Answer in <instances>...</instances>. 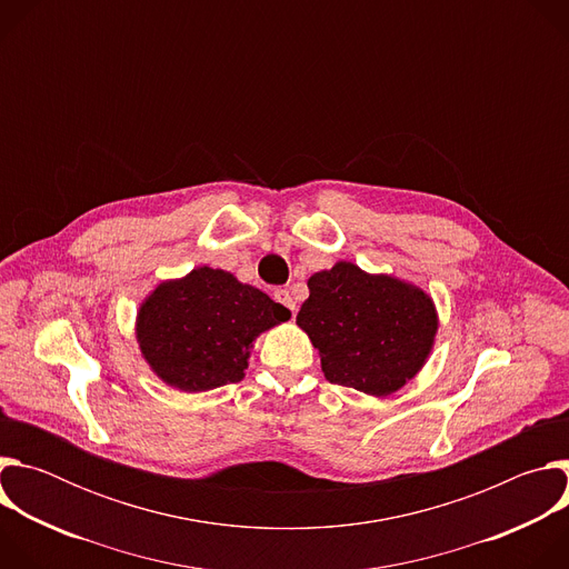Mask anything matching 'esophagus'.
<instances>
[{"label": "esophagus", "instance_id": "esophagus-1", "mask_svg": "<svg viewBox=\"0 0 569 569\" xmlns=\"http://www.w3.org/2000/svg\"><path fill=\"white\" fill-rule=\"evenodd\" d=\"M274 299H277L281 306H286L288 310H292V315L297 312V303H295L292 295H290L286 288H277V290H274Z\"/></svg>", "mask_w": 569, "mask_h": 569}]
</instances>
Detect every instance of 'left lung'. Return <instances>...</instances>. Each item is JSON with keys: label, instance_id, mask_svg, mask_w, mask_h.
Returning a JSON list of instances; mask_svg holds the SVG:
<instances>
[{"label": "left lung", "instance_id": "8db88e82", "mask_svg": "<svg viewBox=\"0 0 569 569\" xmlns=\"http://www.w3.org/2000/svg\"><path fill=\"white\" fill-rule=\"evenodd\" d=\"M308 290L297 327L317 349L327 380L382 398L428 362L439 312L423 288L338 261L315 272Z\"/></svg>", "mask_w": 569, "mask_h": 569}]
</instances>
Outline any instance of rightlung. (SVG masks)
I'll return each mask as SVG.
<instances>
[{
	"label": "right lung",
	"instance_id": "1",
	"mask_svg": "<svg viewBox=\"0 0 569 569\" xmlns=\"http://www.w3.org/2000/svg\"><path fill=\"white\" fill-rule=\"evenodd\" d=\"M288 319L290 310L259 288L200 266L146 295L134 336L161 382L198 393L242 380L257 338Z\"/></svg>",
	"mask_w": 569,
	"mask_h": 569
}]
</instances>
